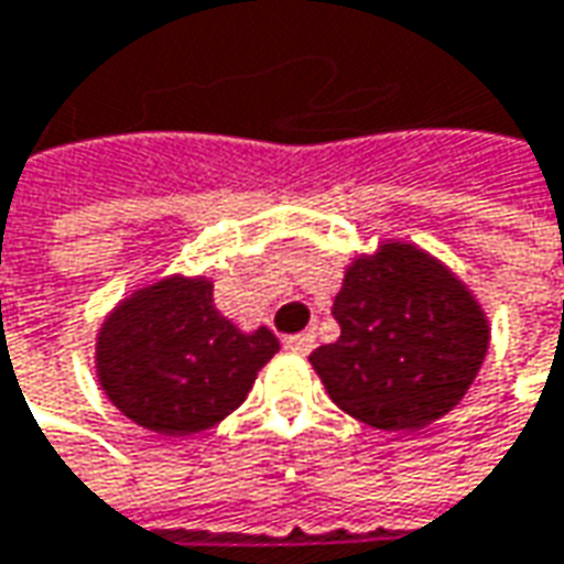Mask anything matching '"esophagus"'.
Wrapping results in <instances>:
<instances>
[{
	"label": "esophagus",
	"instance_id": "obj_1",
	"mask_svg": "<svg viewBox=\"0 0 564 564\" xmlns=\"http://www.w3.org/2000/svg\"><path fill=\"white\" fill-rule=\"evenodd\" d=\"M283 346L300 352V356H308L315 349V334L312 330H302V334H293V337H283Z\"/></svg>",
	"mask_w": 564,
	"mask_h": 564
}]
</instances>
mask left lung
Instances as JSON below:
<instances>
[{
  "label": "left lung",
  "instance_id": "1",
  "mask_svg": "<svg viewBox=\"0 0 564 564\" xmlns=\"http://www.w3.org/2000/svg\"><path fill=\"white\" fill-rule=\"evenodd\" d=\"M340 340L308 361L346 415L378 431H417L475 383L490 324L471 290L412 243H380L346 268L334 300Z\"/></svg>",
  "mask_w": 564,
  "mask_h": 564
}]
</instances>
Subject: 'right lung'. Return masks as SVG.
I'll use <instances>...</instances> for the list:
<instances>
[{"mask_svg": "<svg viewBox=\"0 0 564 564\" xmlns=\"http://www.w3.org/2000/svg\"><path fill=\"white\" fill-rule=\"evenodd\" d=\"M278 349L268 327L243 334L224 318L212 281L174 274L140 286L102 321L96 378L140 427L189 437L230 415Z\"/></svg>", "mask_w": 564, "mask_h": 564, "instance_id": "add662e5", "label": "right lung"}]
</instances>
